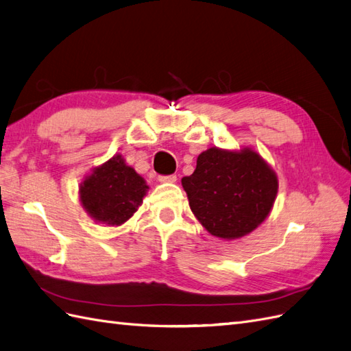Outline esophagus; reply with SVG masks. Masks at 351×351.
I'll return each instance as SVG.
<instances>
[{
	"label": "esophagus",
	"mask_w": 351,
	"mask_h": 351,
	"mask_svg": "<svg viewBox=\"0 0 351 351\" xmlns=\"http://www.w3.org/2000/svg\"><path fill=\"white\" fill-rule=\"evenodd\" d=\"M160 182H176V175H161L158 176Z\"/></svg>",
	"instance_id": "34e87169"
}]
</instances>
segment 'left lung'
Returning a JSON list of instances; mask_svg holds the SVG:
<instances>
[{
  "mask_svg": "<svg viewBox=\"0 0 351 351\" xmlns=\"http://www.w3.org/2000/svg\"><path fill=\"white\" fill-rule=\"evenodd\" d=\"M195 218L212 236L239 239L254 231L273 208L277 176L255 151L210 148L182 178Z\"/></svg>",
  "mask_w": 351,
  "mask_h": 351,
  "instance_id": "1",
  "label": "left lung"
}]
</instances>
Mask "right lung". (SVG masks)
Returning a JSON list of instances; mask_svg holds the SVG:
<instances>
[{
  "mask_svg": "<svg viewBox=\"0 0 351 351\" xmlns=\"http://www.w3.org/2000/svg\"><path fill=\"white\" fill-rule=\"evenodd\" d=\"M148 185L134 169L115 156L93 170L80 186L86 212L97 222L120 226L138 210Z\"/></svg>",
  "mask_w": 351,
  "mask_h": 351,
  "instance_id": "1",
  "label": "right lung"
}]
</instances>
